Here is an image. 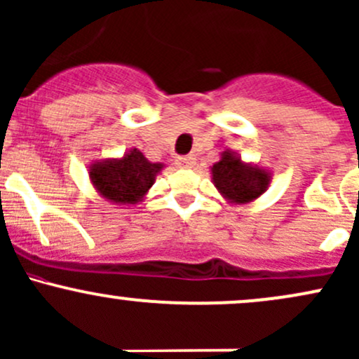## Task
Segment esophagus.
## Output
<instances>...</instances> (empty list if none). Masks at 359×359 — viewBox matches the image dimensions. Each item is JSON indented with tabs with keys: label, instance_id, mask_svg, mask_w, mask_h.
Returning <instances> with one entry per match:
<instances>
[{
	"label": "esophagus",
	"instance_id": "obj_1",
	"mask_svg": "<svg viewBox=\"0 0 359 359\" xmlns=\"http://www.w3.org/2000/svg\"><path fill=\"white\" fill-rule=\"evenodd\" d=\"M175 161H177V167L192 168V167H194V163H196V158H194V156L187 155V156H179V158H177Z\"/></svg>",
	"mask_w": 359,
	"mask_h": 359
}]
</instances>
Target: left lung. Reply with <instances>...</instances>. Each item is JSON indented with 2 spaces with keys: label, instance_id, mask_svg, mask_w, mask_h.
Wrapping results in <instances>:
<instances>
[{
  "label": "left lung",
  "instance_id": "1",
  "mask_svg": "<svg viewBox=\"0 0 359 359\" xmlns=\"http://www.w3.org/2000/svg\"><path fill=\"white\" fill-rule=\"evenodd\" d=\"M211 182L222 198L230 204H249L261 198L269 187L271 170L243 161L238 153L224 149L216 163L210 168Z\"/></svg>",
  "mask_w": 359,
  "mask_h": 359
}]
</instances>
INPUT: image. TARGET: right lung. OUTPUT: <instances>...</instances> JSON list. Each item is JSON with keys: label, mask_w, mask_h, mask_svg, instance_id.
<instances>
[{"label": "right lung", "mask_w": 359, "mask_h": 359, "mask_svg": "<svg viewBox=\"0 0 359 359\" xmlns=\"http://www.w3.org/2000/svg\"><path fill=\"white\" fill-rule=\"evenodd\" d=\"M163 163H153L137 148H129L121 158H104L88 167V177L100 198L119 206L143 203Z\"/></svg>", "instance_id": "obj_1"}]
</instances>
